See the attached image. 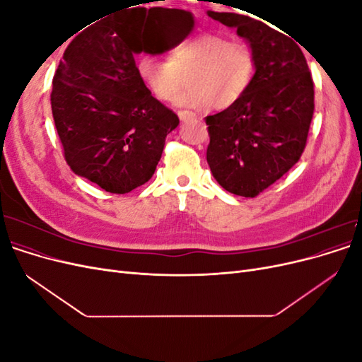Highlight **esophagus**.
<instances>
[{
  "label": "esophagus",
  "instance_id": "1",
  "mask_svg": "<svg viewBox=\"0 0 362 362\" xmlns=\"http://www.w3.org/2000/svg\"><path fill=\"white\" fill-rule=\"evenodd\" d=\"M178 117L182 120V122H185V120L194 119L196 115H194L193 112H189V110H180V112H178Z\"/></svg>",
  "mask_w": 362,
  "mask_h": 362
}]
</instances>
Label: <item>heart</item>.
<instances>
[{"instance_id": "heart-1", "label": "heart", "mask_w": 362, "mask_h": 362, "mask_svg": "<svg viewBox=\"0 0 362 362\" xmlns=\"http://www.w3.org/2000/svg\"><path fill=\"white\" fill-rule=\"evenodd\" d=\"M136 68L141 83L164 103L172 101L190 76V87L175 105L210 110L233 107L242 100L254 80L257 60L247 43L204 33L178 43L170 59L141 54Z\"/></svg>"}]
</instances>
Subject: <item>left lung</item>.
I'll use <instances>...</instances> for the list:
<instances>
[{
  "instance_id": "1",
  "label": "left lung",
  "mask_w": 362,
  "mask_h": 362,
  "mask_svg": "<svg viewBox=\"0 0 362 362\" xmlns=\"http://www.w3.org/2000/svg\"><path fill=\"white\" fill-rule=\"evenodd\" d=\"M206 15L237 28L257 60L242 100L205 117L210 134L206 161L226 192L255 198L299 161L314 113V83L288 33L245 15L211 10Z\"/></svg>"
}]
</instances>
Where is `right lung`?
<instances>
[{"label": "right lung", "mask_w": 362, "mask_h": 362, "mask_svg": "<svg viewBox=\"0 0 362 362\" xmlns=\"http://www.w3.org/2000/svg\"><path fill=\"white\" fill-rule=\"evenodd\" d=\"M154 12L134 7L87 27L64 49L52 80L54 124L75 175L116 194L151 180L178 116L137 75L139 35Z\"/></svg>", "instance_id": "1"}]
</instances>
